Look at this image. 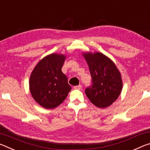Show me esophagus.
I'll list each match as a JSON object with an SVG mask.
<instances>
[{"instance_id": "1", "label": "esophagus", "mask_w": 150, "mask_h": 150, "mask_svg": "<svg viewBox=\"0 0 150 150\" xmlns=\"http://www.w3.org/2000/svg\"><path fill=\"white\" fill-rule=\"evenodd\" d=\"M73 88H74V89H81V88H82V86H81V85H79L73 87Z\"/></svg>"}]
</instances>
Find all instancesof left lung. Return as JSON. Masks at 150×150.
Segmentation results:
<instances>
[{
  "label": "left lung",
  "instance_id": "8db88e82",
  "mask_svg": "<svg viewBox=\"0 0 150 150\" xmlns=\"http://www.w3.org/2000/svg\"><path fill=\"white\" fill-rule=\"evenodd\" d=\"M92 77L93 85L85 94L94 105L104 108L110 106L120 95L122 80L120 71L108 57L100 52H83Z\"/></svg>",
  "mask_w": 150,
  "mask_h": 150
}]
</instances>
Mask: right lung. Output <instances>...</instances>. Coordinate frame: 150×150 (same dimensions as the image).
I'll return each mask as SVG.
<instances>
[{
    "instance_id": "obj_1",
    "label": "right lung",
    "mask_w": 150,
    "mask_h": 150,
    "mask_svg": "<svg viewBox=\"0 0 150 150\" xmlns=\"http://www.w3.org/2000/svg\"><path fill=\"white\" fill-rule=\"evenodd\" d=\"M65 59L64 54L47 55L37 63L30 75V93L35 102L44 108H56L71 90L67 77L62 71Z\"/></svg>"
}]
</instances>
